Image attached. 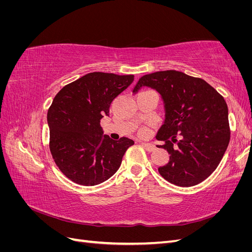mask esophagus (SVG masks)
Instances as JSON below:
<instances>
[{"instance_id": "1", "label": "esophagus", "mask_w": 252, "mask_h": 252, "mask_svg": "<svg viewBox=\"0 0 252 252\" xmlns=\"http://www.w3.org/2000/svg\"><path fill=\"white\" fill-rule=\"evenodd\" d=\"M141 144H142V146L146 149L147 151H149V152H151V151H154L156 148H155V146L152 144H150V143H145V142H141Z\"/></svg>"}]
</instances>
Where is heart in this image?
<instances>
[{
    "label": "heart",
    "mask_w": 252,
    "mask_h": 252,
    "mask_svg": "<svg viewBox=\"0 0 252 252\" xmlns=\"http://www.w3.org/2000/svg\"><path fill=\"white\" fill-rule=\"evenodd\" d=\"M141 133H142V134H145V133H146V129H142V130H141Z\"/></svg>",
    "instance_id": "heart-1"
}]
</instances>
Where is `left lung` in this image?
<instances>
[{
    "label": "left lung",
    "mask_w": 252,
    "mask_h": 252,
    "mask_svg": "<svg viewBox=\"0 0 252 252\" xmlns=\"http://www.w3.org/2000/svg\"><path fill=\"white\" fill-rule=\"evenodd\" d=\"M156 90L164 105L157 140L170 155L158 172L171 184L194 186L216 170L230 139L228 107L218 91L202 79L177 70L157 71L139 79L132 94Z\"/></svg>",
    "instance_id": "obj_1"
}]
</instances>
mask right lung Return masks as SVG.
<instances>
[{"mask_svg":"<svg viewBox=\"0 0 252 252\" xmlns=\"http://www.w3.org/2000/svg\"><path fill=\"white\" fill-rule=\"evenodd\" d=\"M133 81V75L91 72L61 89L47 112L50 152L66 177L77 184L94 186L120 168L128 138L111 140L100 122L109 117L111 102Z\"/></svg>","mask_w":252,"mask_h":252,"instance_id":"1","label":"right lung"}]
</instances>
